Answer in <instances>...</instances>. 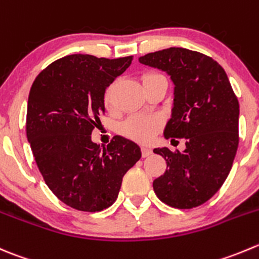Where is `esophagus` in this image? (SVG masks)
I'll return each mask as SVG.
<instances>
[{
	"instance_id": "34e87169",
	"label": "esophagus",
	"mask_w": 259,
	"mask_h": 259,
	"mask_svg": "<svg viewBox=\"0 0 259 259\" xmlns=\"http://www.w3.org/2000/svg\"><path fill=\"white\" fill-rule=\"evenodd\" d=\"M142 154H143V157H148V155H150L152 154V148L144 145V147L142 148Z\"/></svg>"
}]
</instances>
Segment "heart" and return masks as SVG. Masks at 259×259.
I'll return each mask as SVG.
<instances>
[{"instance_id":"b5f03b06","label":"heart","mask_w":259,"mask_h":259,"mask_svg":"<svg viewBox=\"0 0 259 259\" xmlns=\"http://www.w3.org/2000/svg\"><path fill=\"white\" fill-rule=\"evenodd\" d=\"M164 78V76H162L160 73L157 72H147L142 76V82L143 84H147L149 82L155 81V79ZM105 106L107 109H111L112 107V101H111V91L107 90L105 92L104 97ZM160 126V120L157 116H147V115H132L130 117H127L121 125H120V133L126 137L132 138V139L140 140V142H147L150 138L154 135V133L159 129Z\"/></svg>"}]
</instances>
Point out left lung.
Wrapping results in <instances>:
<instances>
[{"label": "left lung", "mask_w": 259, "mask_h": 259, "mask_svg": "<svg viewBox=\"0 0 259 259\" xmlns=\"http://www.w3.org/2000/svg\"><path fill=\"white\" fill-rule=\"evenodd\" d=\"M167 72L175 83L172 116L164 137L185 138L186 149L155 148L167 168L153 181L155 195L176 209H192L211 199L227 180L239 143V102L217 60L185 48H168L139 58Z\"/></svg>", "instance_id": "8db88e82"}]
</instances>
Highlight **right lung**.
<instances>
[{"instance_id": "add662e5", "label": "right lung", "mask_w": 259, "mask_h": 259, "mask_svg": "<svg viewBox=\"0 0 259 259\" xmlns=\"http://www.w3.org/2000/svg\"><path fill=\"white\" fill-rule=\"evenodd\" d=\"M132 60L67 55L42 69L30 90L26 135L35 162L50 191L79 211L111 206L142 157L139 145L119 135L104 148L91 140L105 115L106 89Z\"/></svg>"}]
</instances>
